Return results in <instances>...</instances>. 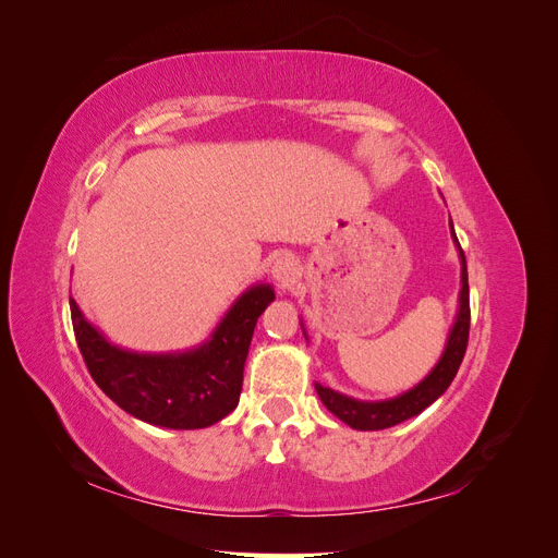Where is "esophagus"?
Wrapping results in <instances>:
<instances>
[{
    "instance_id": "1",
    "label": "esophagus",
    "mask_w": 558,
    "mask_h": 558,
    "mask_svg": "<svg viewBox=\"0 0 558 558\" xmlns=\"http://www.w3.org/2000/svg\"><path fill=\"white\" fill-rule=\"evenodd\" d=\"M272 275H275V279H277L279 283L289 286V283H293V281L298 279L300 265H298V260H295L293 256H289V253H283V256L277 258V263H275V267H272Z\"/></svg>"
}]
</instances>
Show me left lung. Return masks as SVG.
I'll use <instances>...</instances> for the list:
<instances>
[{
	"label": "left lung",
	"mask_w": 558,
	"mask_h": 558,
	"mask_svg": "<svg viewBox=\"0 0 558 558\" xmlns=\"http://www.w3.org/2000/svg\"><path fill=\"white\" fill-rule=\"evenodd\" d=\"M453 230V228H451ZM456 240V234H453ZM459 244V240H456ZM461 251V307H459V318L451 328L447 349L442 353L440 363L435 365L433 373L421 381L418 386H414L412 391H408L400 398L386 400V402H361L347 398L342 393H335L326 386L316 384V393L318 398L324 400L326 408L337 416L342 418L347 426L359 428V430H381V428H391L400 421H408L410 416H416L418 412H424L430 402H435L440 398L449 384L453 381L456 373L463 363L465 349H468V335H470V289H468V267H465V253L459 244Z\"/></svg>",
	"instance_id": "obj_1"
}]
</instances>
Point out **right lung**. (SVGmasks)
<instances>
[{"label":"right lung","mask_w":558,"mask_h":558,"mask_svg":"<svg viewBox=\"0 0 558 558\" xmlns=\"http://www.w3.org/2000/svg\"><path fill=\"white\" fill-rule=\"evenodd\" d=\"M275 300L269 286H253L226 314L214 337L195 351L146 356L111 347L70 300L76 344L95 384L146 424L207 428L240 402L244 361L256 320Z\"/></svg>","instance_id":"add662e5"}]
</instances>
